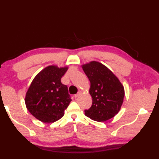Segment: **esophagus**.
Segmentation results:
<instances>
[{
	"label": "esophagus",
	"instance_id": "34e87169",
	"mask_svg": "<svg viewBox=\"0 0 159 159\" xmlns=\"http://www.w3.org/2000/svg\"><path fill=\"white\" fill-rule=\"evenodd\" d=\"M81 93H82V92H81V91H79V92H78V93H77L76 94H75V95H74V97H75L76 98L79 97V96L80 95V94H81Z\"/></svg>",
	"mask_w": 159,
	"mask_h": 159
}]
</instances>
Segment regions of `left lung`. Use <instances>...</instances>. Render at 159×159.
Segmentation results:
<instances>
[{"mask_svg": "<svg viewBox=\"0 0 159 159\" xmlns=\"http://www.w3.org/2000/svg\"><path fill=\"white\" fill-rule=\"evenodd\" d=\"M90 81L92 104L85 114L93 120L104 121L119 112L124 98V88L117 77L103 64L91 61L82 66Z\"/></svg>", "mask_w": 159, "mask_h": 159, "instance_id": "left-lung-1", "label": "left lung"}]
</instances>
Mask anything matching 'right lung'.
<instances>
[{
  "mask_svg": "<svg viewBox=\"0 0 159 159\" xmlns=\"http://www.w3.org/2000/svg\"><path fill=\"white\" fill-rule=\"evenodd\" d=\"M68 69L49 66L37 74L29 87L25 104L32 116L44 123L61 119L72 101L67 87L61 79Z\"/></svg>",
  "mask_w": 159,
  "mask_h": 159,
  "instance_id": "obj_1",
  "label": "right lung"
}]
</instances>
